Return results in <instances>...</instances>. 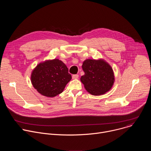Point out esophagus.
I'll return each mask as SVG.
<instances>
[{
  "label": "esophagus",
  "instance_id": "esophagus-1",
  "mask_svg": "<svg viewBox=\"0 0 151 151\" xmlns=\"http://www.w3.org/2000/svg\"><path fill=\"white\" fill-rule=\"evenodd\" d=\"M78 77H79V75H73L72 76V78H73V79H76L78 78Z\"/></svg>",
  "mask_w": 151,
  "mask_h": 151
}]
</instances>
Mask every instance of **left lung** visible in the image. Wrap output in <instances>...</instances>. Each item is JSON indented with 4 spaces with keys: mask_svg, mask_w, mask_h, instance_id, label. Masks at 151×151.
<instances>
[{
    "mask_svg": "<svg viewBox=\"0 0 151 151\" xmlns=\"http://www.w3.org/2000/svg\"><path fill=\"white\" fill-rule=\"evenodd\" d=\"M85 74L81 81L85 90L93 96H100L109 91L115 82L112 67L104 60L87 59L82 64Z\"/></svg>",
    "mask_w": 151,
    "mask_h": 151,
    "instance_id": "left-lung-1",
    "label": "left lung"
}]
</instances>
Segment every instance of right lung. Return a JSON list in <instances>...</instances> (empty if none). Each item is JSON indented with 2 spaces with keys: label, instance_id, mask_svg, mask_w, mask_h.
<instances>
[{
  "label": "right lung",
  "instance_id": "add662e5",
  "mask_svg": "<svg viewBox=\"0 0 151 151\" xmlns=\"http://www.w3.org/2000/svg\"><path fill=\"white\" fill-rule=\"evenodd\" d=\"M71 79L66 64L57 58L39 63L31 74L35 89L47 97H54L61 93Z\"/></svg>",
  "mask_w": 151,
  "mask_h": 151
}]
</instances>
